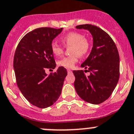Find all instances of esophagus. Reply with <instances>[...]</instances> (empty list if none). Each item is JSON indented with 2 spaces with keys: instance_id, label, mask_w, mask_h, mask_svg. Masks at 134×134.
I'll use <instances>...</instances> for the list:
<instances>
[{
  "instance_id": "obj_1",
  "label": "esophagus",
  "mask_w": 134,
  "mask_h": 134,
  "mask_svg": "<svg viewBox=\"0 0 134 134\" xmlns=\"http://www.w3.org/2000/svg\"><path fill=\"white\" fill-rule=\"evenodd\" d=\"M67 71L68 74H71V73L72 72V71H71V70H70V69H67Z\"/></svg>"
}]
</instances>
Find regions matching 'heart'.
Segmentation results:
<instances>
[{
  "instance_id": "obj_1",
  "label": "heart",
  "mask_w": 134,
  "mask_h": 134,
  "mask_svg": "<svg viewBox=\"0 0 134 134\" xmlns=\"http://www.w3.org/2000/svg\"><path fill=\"white\" fill-rule=\"evenodd\" d=\"M60 40L66 47H70V56L66 57L59 60V66L66 68H72L77 63L79 57H85L91 49V43L87 38L77 32H71L63 36ZM51 51L56 57H60L64 53V47L57 42H52Z\"/></svg>"
}]
</instances>
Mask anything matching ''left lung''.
<instances>
[{"instance_id":"8db88e82","label":"left lung","mask_w":134,"mask_h":134,"mask_svg":"<svg viewBox=\"0 0 134 134\" xmlns=\"http://www.w3.org/2000/svg\"><path fill=\"white\" fill-rule=\"evenodd\" d=\"M76 28L86 29L91 33L93 47L89 56L81 65L90 75L87 76L83 70L73 71L75 89L79 97L87 102L100 104L109 98L119 81L120 59L117 47L110 36L98 26L85 24Z\"/></svg>"}]
</instances>
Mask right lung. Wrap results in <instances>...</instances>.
Masks as SVG:
<instances>
[{"instance_id": "obj_1", "label": "right lung", "mask_w": 134, "mask_h": 134, "mask_svg": "<svg viewBox=\"0 0 134 134\" xmlns=\"http://www.w3.org/2000/svg\"><path fill=\"white\" fill-rule=\"evenodd\" d=\"M62 30L63 28L34 29L24 36L15 49L17 85L25 98L39 108H48L58 100L67 75L66 69L62 66L49 75L45 71L56 67L51 44Z\"/></svg>"}]
</instances>
